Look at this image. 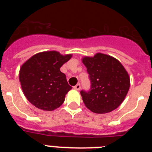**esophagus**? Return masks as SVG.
Masks as SVG:
<instances>
[{"label": "esophagus", "mask_w": 152, "mask_h": 152, "mask_svg": "<svg viewBox=\"0 0 152 152\" xmlns=\"http://www.w3.org/2000/svg\"><path fill=\"white\" fill-rule=\"evenodd\" d=\"M74 88H75V90H77V91H79V90L80 89V83H78V84H76V85L74 87Z\"/></svg>", "instance_id": "esophagus-1"}]
</instances>
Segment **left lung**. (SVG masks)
<instances>
[{
	"instance_id": "left-lung-1",
	"label": "left lung",
	"mask_w": 152,
	"mask_h": 152,
	"mask_svg": "<svg viewBox=\"0 0 152 152\" xmlns=\"http://www.w3.org/2000/svg\"><path fill=\"white\" fill-rule=\"evenodd\" d=\"M82 61L91 81V88L80 92L85 106L96 113L114 110L129 89V77L124 67L116 58L102 53L85 57Z\"/></svg>"
}]
</instances>
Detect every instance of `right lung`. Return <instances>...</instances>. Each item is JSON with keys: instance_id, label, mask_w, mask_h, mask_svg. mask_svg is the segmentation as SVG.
Segmentation results:
<instances>
[{"instance_id": "1", "label": "right lung", "mask_w": 152, "mask_h": 152, "mask_svg": "<svg viewBox=\"0 0 152 152\" xmlns=\"http://www.w3.org/2000/svg\"><path fill=\"white\" fill-rule=\"evenodd\" d=\"M72 55L59 52H40L31 57L20 70V82L27 100L43 110L52 111L64 103V96L72 89L66 76L60 71Z\"/></svg>"}]
</instances>
